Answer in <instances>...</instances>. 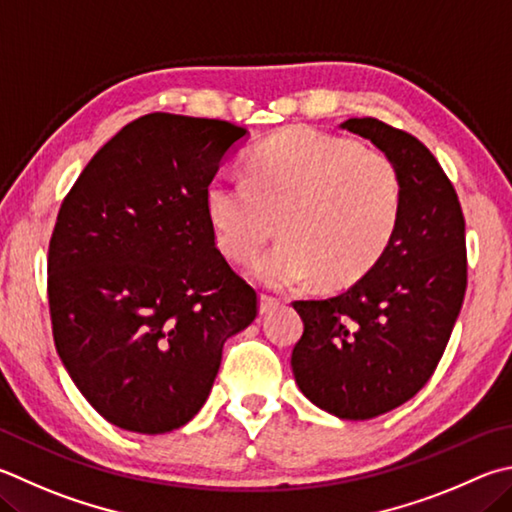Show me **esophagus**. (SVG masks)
Listing matches in <instances>:
<instances>
[{"instance_id": "obj_1", "label": "esophagus", "mask_w": 512, "mask_h": 512, "mask_svg": "<svg viewBox=\"0 0 512 512\" xmlns=\"http://www.w3.org/2000/svg\"><path fill=\"white\" fill-rule=\"evenodd\" d=\"M280 304H282V297H275V295H271V293H262V295H259V313L273 311L275 306H280Z\"/></svg>"}]
</instances>
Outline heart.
<instances>
[{
  "label": "heart",
  "instance_id": "b5f03b06",
  "mask_svg": "<svg viewBox=\"0 0 512 512\" xmlns=\"http://www.w3.org/2000/svg\"><path fill=\"white\" fill-rule=\"evenodd\" d=\"M248 179L219 172L203 192L208 224L232 262L255 257L266 286L311 280L329 288L362 280L392 246L403 212V179L385 152L356 138L291 127L259 143Z\"/></svg>",
  "mask_w": 512,
  "mask_h": 512
}]
</instances>
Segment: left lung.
<instances>
[{"mask_svg":"<svg viewBox=\"0 0 512 512\" xmlns=\"http://www.w3.org/2000/svg\"><path fill=\"white\" fill-rule=\"evenodd\" d=\"M342 129L369 138L401 172L403 212L392 246L349 291L297 300V387L320 410L367 421L410 401L448 345L468 286L466 219L454 185L416 136L378 118Z\"/></svg>","mask_w":512,"mask_h":512,"instance_id":"left-lung-1","label":"left lung"}]
</instances>
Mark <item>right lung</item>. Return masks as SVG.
Wrapping results in <instances>:
<instances>
[{
  "label": "right lung",
  "mask_w": 512,
  "mask_h": 512,
  "mask_svg": "<svg viewBox=\"0 0 512 512\" xmlns=\"http://www.w3.org/2000/svg\"><path fill=\"white\" fill-rule=\"evenodd\" d=\"M244 127L141 116L96 152L49 241L53 340L109 423L165 434L197 414L257 293L219 253L203 192Z\"/></svg>",
  "instance_id": "add662e5"
}]
</instances>
